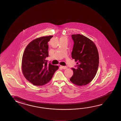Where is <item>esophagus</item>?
Masks as SVG:
<instances>
[{
  "label": "esophagus",
  "instance_id": "34e87169",
  "mask_svg": "<svg viewBox=\"0 0 121 121\" xmlns=\"http://www.w3.org/2000/svg\"><path fill=\"white\" fill-rule=\"evenodd\" d=\"M61 68L62 69H67V67L66 66H61Z\"/></svg>",
  "mask_w": 121,
  "mask_h": 121
}]
</instances>
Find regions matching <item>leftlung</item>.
I'll list each match as a JSON object with an SVG mask.
<instances>
[{
  "label": "left lung",
  "instance_id": "obj_1",
  "mask_svg": "<svg viewBox=\"0 0 121 121\" xmlns=\"http://www.w3.org/2000/svg\"><path fill=\"white\" fill-rule=\"evenodd\" d=\"M74 42L72 58L77 63L76 69L72 68L73 75L70 79L78 86L89 84L95 76L99 66L98 49L93 41L83 35H72Z\"/></svg>",
  "mask_w": 121,
  "mask_h": 121
}]
</instances>
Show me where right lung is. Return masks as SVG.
Segmentation results:
<instances>
[{
	"mask_svg": "<svg viewBox=\"0 0 121 121\" xmlns=\"http://www.w3.org/2000/svg\"><path fill=\"white\" fill-rule=\"evenodd\" d=\"M53 36L38 37L27 45L22 56V69L26 79L36 86H42L51 80L59 66L45 60L49 56L48 42Z\"/></svg>",
	"mask_w": 121,
	"mask_h": 121,
	"instance_id": "right-lung-1",
	"label": "right lung"
}]
</instances>
